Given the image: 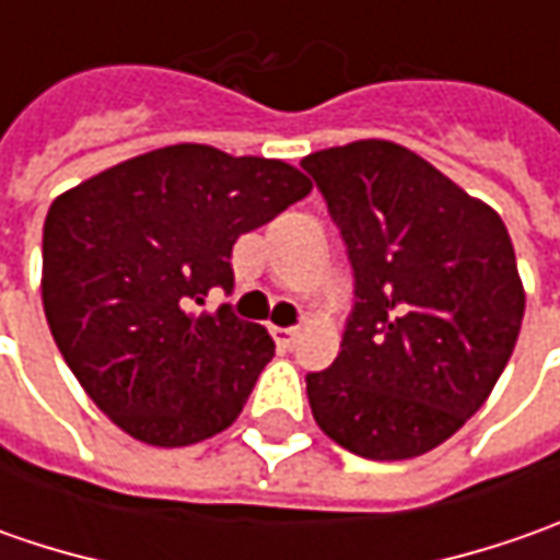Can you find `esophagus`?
<instances>
[{
	"instance_id": "1",
	"label": "esophagus",
	"mask_w": 560,
	"mask_h": 560,
	"mask_svg": "<svg viewBox=\"0 0 560 560\" xmlns=\"http://www.w3.org/2000/svg\"><path fill=\"white\" fill-rule=\"evenodd\" d=\"M270 336H273V342H277L280 349H290L292 342H295V336H299V330H295V327H273Z\"/></svg>"
}]
</instances>
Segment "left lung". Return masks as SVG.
Returning <instances> with one entry per match:
<instances>
[{
	"label": "left lung",
	"instance_id": "left-lung-1",
	"mask_svg": "<svg viewBox=\"0 0 560 560\" xmlns=\"http://www.w3.org/2000/svg\"><path fill=\"white\" fill-rule=\"evenodd\" d=\"M355 270L334 368L308 374L317 427L352 455L405 462L480 411L521 334L527 292L495 208L418 152L358 140L302 159Z\"/></svg>",
	"mask_w": 560,
	"mask_h": 560
}]
</instances>
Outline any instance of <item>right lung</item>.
Here are the masks:
<instances>
[{
  "instance_id": "right-lung-1",
  "label": "right lung",
  "mask_w": 560,
  "mask_h": 560,
  "mask_svg": "<svg viewBox=\"0 0 560 560\" xmlns=\"http://www.w3.org/2000/svg\"><path fill=\"white\" fill-rule=\"evenodd\" d=\"M308 192L280 159L177 142L55 196L43 312L83 393L127 436L177 448L240 418L273 339L226 305L192 308L233 287V243Z\"/></svg>"
}]
</instances>
